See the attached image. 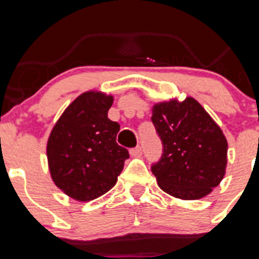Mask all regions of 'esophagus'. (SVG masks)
Wrapping results in <instances>:
<instances>
[{
  "label": "esophagus",
  "mask_w": 259,
  "mask_h": 259,
  "mask_svg": "<svg viewBox=\"0 0 259 259\" xmlns=\"http://www.w3.org/2000/svg\"><path fill=\"white\" fill-rule=\"evenodd\" d=\"M141 153H143L141 146H136V148H134V149L130 150V154H131L132 157H139V155H141Z\"/></svg>",
  "instance_id": "obj_1"
}]
</instances>
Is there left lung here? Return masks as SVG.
Returning a JSON list of instances; mask_svg holds the SVG:
<instances>
[{
    "instance_id": "8db88e82",
    "label": "left lung",
    "mask_w": 259,
    "mask_h": 259,
    "mask_svg": "<svg viewBox=\"0 0 259 259\" xmlns=\"http://www.w3.org/2000/svg\"><path fill=\"white\" fill-rule=\"evenodd\" d=\"M152 122L163 144L161 161L153 164L159 188L180 200H200L223 180L227 139L193 97L172 98L152 107Z\"/></svg>"
}]
</instances>
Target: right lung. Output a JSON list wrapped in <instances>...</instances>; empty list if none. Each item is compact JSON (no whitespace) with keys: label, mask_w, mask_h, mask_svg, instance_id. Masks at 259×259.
<instances>
[{"label":"right lung","mask_w":259,"mask_h":259,"mask_svg":"<svg viewBox=\"0 0 259 259\" xmlns=\"http://www.w3.org/2000/svg\"><path fill=\"white\" fill-rule=\"evenodd\" d=\"M111 95L88 91L77 96L53 127L47 144L54 184L79 202L100 197L118 182L130 158L116 144L119 124L107 118Z\"/></svg>","instance_id":"right-lung-1"}]
</instances>
